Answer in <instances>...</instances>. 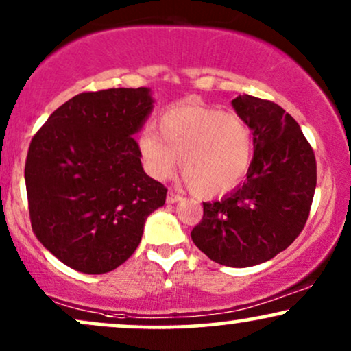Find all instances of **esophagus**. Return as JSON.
Returning <instances> with one entry per match:
<instances>
[{"mask_svg": "<svg viewBox=\"0 0 351 351\" xmlns=\"http://www.w3.org/2000/svg\"><path fill=\"white\" fill-rule=\"evenodd\" d=\"M181 199H183V196H180V194H176L175 191H168V194H167V202H168V204L180 202Z\"/></svg>", "mask_w": 351, "mask_h": 351, "instance_id": "esophagus-1", "label": "esophagus"}]
</instances>
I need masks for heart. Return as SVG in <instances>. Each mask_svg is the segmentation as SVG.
Wrapping results in <instances>:
<instances>
[{"label":"heart","mask_w":351,"mask_h":351,"mask_svg":"<svg viewBox=\"0 0 351 351\" xmlns=\"http://www.w3.org/2000/svg\"><path fill=\"white\" fill-rule=\"evenodd\" d=\"M252 131L234 112L184 104L158 119V134L144 131L139 150L145 170L167 180L181 160V173L197 196L212 197L237 188L252 160Z\"/></svg>","instance_id":"1"}]
</instances>
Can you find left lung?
<instances>
[{
  "label": "left lung",
  "instance_id": "left-lung-1",
  "mask_svg": "<svg viewBox=\"0 0 351 351\" xmlns=\"http://www.w3.org/2000/svg\"><path fill=\"white\" fill-rule=\"evenodd\" d=\"M232 105L252 131L247 180L221 201L204 202L191 238L217 264L251 267L287 250L303 232L316 189V157L282 106L246 94Z\"/></svg>",
  "mask_w": 351,
  "mask_h": 351
}]
</instances>
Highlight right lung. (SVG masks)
<instances>
[{"instance_id": "add662e5", "label": "right lung", "mask_w": 351, "mask_h": 351, "mask_svg": "<svg viewBox=\"0 0 351 351\" xmlns=\"http://www.w3.org/2000/svg\"><path fill=\"white\" fill-rule=\"evenodd\" d=\"M150 88L82 92L50 114L25 160L35 237L68 267L105 274L139 246L167 188L145 175L139 144Z\"/></svg>"}]
</instances>
